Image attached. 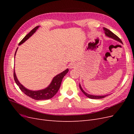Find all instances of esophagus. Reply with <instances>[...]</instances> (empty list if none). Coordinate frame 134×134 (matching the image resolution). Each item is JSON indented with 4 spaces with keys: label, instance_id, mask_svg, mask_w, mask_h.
Instances as JSON below:
<instances>
[{
    "label": "esophagus",
    "instance_id": "1",
    "mask_svg": "<svg viewBox=\"0 0 134 134\" xmlns=\"http://www.w3.org/2000/svg\"><path fill=\"white\" fill-rule=\"evenodd\" d=\"M75 66V64H71L70 65V68H74V67Z\"/></svg>",
    "mask_w": 134,
    "mask_h": 134
}]
</instances>
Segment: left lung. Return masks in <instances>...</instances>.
<instances>
[{"label": "left lung", "instance_id": "left-lung-1", "mask_svg": "<svg viewBox=\"0 0 134 134\" xmlns=\"http://www.w3.org/2000/svg\"><path fill=\"white\" fill-rule=\"evenodd\" d=\"M103 30L104 31L105 34H106V35L107 36H108V37L115 39V40H117V41H118L120 42L121 43H122V41H121V40H120V38L118 37V36H117L115 34H113V32H112L111 31H109L108 29H107V28H104V27L103 28ZM79 87H80V90L82 91V92L84 93V95L86 96H87V97H88L89 98H91V99H100V98H104V97H106V96H107V95H106V96H93V95L88 94H87V93H86L83 90V89L82 88V87L80 86V84H79Z\"/></svg>", "mask_w": 134, "mask_h": 134}]
</instances>
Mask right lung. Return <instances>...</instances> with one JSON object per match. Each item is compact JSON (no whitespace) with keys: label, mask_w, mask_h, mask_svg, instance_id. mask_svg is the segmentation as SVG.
<instances>
[{"label":"right lung","mask_w":134,"mask_h":134,"mask_svg":"<svg viewBox=\"0 0 134 134\" xmlns=\"http://www.w3.org/2000/svg\"><path fill=\"white\" fill-rule=\"evenodd\" d=\"M38 27H39L38 26H36L34 28L33 30H31V31L30 32V33L28 34L22 40V41L19 43V45L22 44L23 42H25L28 38H29L31 36L35 33L36 31L38 29ZM17 49L18 48H17ZM17 50L15 51V55L16 54V52H17ZM14 59H15V57H14ZM68 71H69V69H67L64 70L62 72H61V73H60L59 74L56 75L53 78V79H52L50 84L46 88L44 89V90H40L37 91L28 90L26 88L24 87L18 80L17 76H16V75L15 73L14 70L13 76H14V79L16 84H17V86L19 87L20 90L25 93L26 95L35 100H44V99H50L52 98V97L56 94V93L58 92L59 88L60 87L61 83H62L63 78H64V76L67 74Z\"/></svg>","instance_id":"obj_1"}]
</instances>
